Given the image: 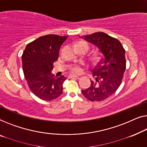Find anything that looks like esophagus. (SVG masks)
Returning <instances> with one entry per match:
<instances>
[{
	"mask_svg": "<svg viewBox=\"0 0 147 147\" xmlns=\"http://www.w3.org/2000/svg\"><path fill=\"white\" fill-rule=\"evenodd\" d=\"M69 78H78V76H74V75H70L69 76Z\"/></svg>",
	"mask_w": 147,
	"mask_h": 147,
	"instance_id": "34e87169",
	"label": "esophagus"
}]
</instances>
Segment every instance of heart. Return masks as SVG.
I'll list each match as a JSON object with an SVG mask.
<instances>
[{"instance_id":"obj_1","label":"heart","mask_w":147,"mask_h":147,"mask_svg":"<svg viewBox=\"0 0 147 147\" xmlns=\"http://www.w3.org/2000/svg\"><path fill=\"white\" fill-rule=\"evenodd\" d=\"M84 47L88 49V45L84 41H80L75 44V47ZM71 71L74 74H79L82 72L81 67L78 65H73L71 67Z\"/></svg>"}]
</instances>
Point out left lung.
I'll use <instances>...</instances> for the list:
<instances>
[{
    "label": "left lung",
    "mask_w": 147,
    "mask_h": 147,
    "mask_svg": "<svg viewBox=\"0 0 147 147\" xmlns=\"http://www.w3.org/2000/svg\"><path fill=\"white\" fill-rule=\"evenodd\" d=\"M83 37L98 49L102 59L92 71L95 80H90V87L82 90V93L90 101L104 100L121 85L126 69L125 50L118 39L105 32H95Z\"/></svg>",
    "instance_id": "left-lung-1"
}]
</instances>
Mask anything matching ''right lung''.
Masks as SVG:
<instances>
[{"instance_id": "add662e5", "label": "right lung", "mask_w": 147, "mask_h": 147, "mask_svg": "<svg viewBox=\"0 0 147 147\" xmlns=\"http://www.w3.org/2000/svg\"><path fill=\"white\" fill-rule=\"evenodd\" d=\"M67 37L56 34L40 36L28 43L22 54L24 77L32 93L42 100H52L63 94V84L67 78L54 76L51 71Z\"/></svg>"}]
</instances>
